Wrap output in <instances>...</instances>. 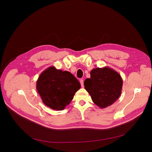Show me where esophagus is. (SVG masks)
Here are the masks:
<instances>
[{
	"instance_id": "1",
	"label": "esophagus",
	"mask_w": 152,
	"mask_h": 152,
	"mask_svg": "<svg viewBox=\"0 0 152 152\" xmlns=\"http://www.w3.org/2000/svg\"><path fill=\"white\" fill-rule=\"evenodd\" d=\"M80 85H81L82 87H84V80H83V79L80 80Z\"/></svg>"
}]
</instances>
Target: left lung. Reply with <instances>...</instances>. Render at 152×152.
<instances>
[{
    "label": "left lung",
    "mask_w": 152,
    "mask_h": 152,
    "mask_svg": "<svg viewBox=\"0 0 152 152\" xmlns=\"http://www.w3.org/2000/svg\"><path fill=\"white\" fill-rule=\"evenodd\" d=\"M84 84L93 102L100 108H105L112 105L120 96L123 80L115 70L105 66L93 69L90 78L86 79Z\"/></svg>",
    "instance_id": "1"
}]
</instances>
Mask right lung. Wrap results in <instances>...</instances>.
<instances>
[{"label": "right lung", "instance_id": "add662e5", "mask_svg": "<svg viewBox=\"0 0 152 152\" xmlns=\"http://www.w3.org/2000/svg\"><path fill=\"white\" fill-rule=\"evenodd\" d=\"M36 88L46 106L62 110L72 102L80 84L70 72H63L53 66L40 74Z\"/></svg>", "mask_w": 152, "mask_h": 152}]
</instances>
